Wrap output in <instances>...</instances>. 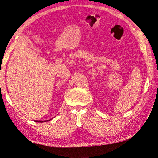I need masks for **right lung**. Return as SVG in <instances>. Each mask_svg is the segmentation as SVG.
<instances>
[{"label":"right lung","mask_w":158,"mask_h":158,"mask_svg":"<svg viewBox=\"0 0 158 158\" xmlns=\"http://www.w3.org/2000/svg\"><path fill=\"white\" fill-rule=\"evenodd\" d=\"M51 119H52V118H51ZM51 119H50V120H51ZM50 120H47V121H50ZM36 122H39V123H43V122H45V121H35Z\"/></svg>","instance_id":"obj_1"}]
</instances>
